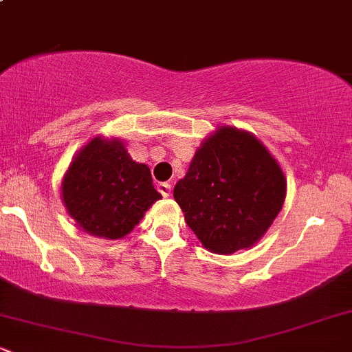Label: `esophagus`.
Here are the masks:
<instances>
[{
	"label": "esophagus",
	"mask_w": 352,
	"mask_h": 352,
	"mask_svg": "<svg viewBox=\"0 0 352 352\" xmlns=\"http://www.w3.org/2000/svg\"><path fill=\"white\" fill-rule=\"evenodd\" d=\"M157 188H159V192L162 193L164 197H170V193H172L170 184H167V182H162V184L157 185Z\"/></svg>",
	"instance_id": "34e87169"
}]
</instances>
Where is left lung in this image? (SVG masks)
<instances>
[{"mask_svg": "<svg viewBox=\"0 0 352 352\" xmlns=\"http://www.w3.org/2000/svg\"><path fill=\"white\" fill-rule=\"evenodd\" d=\"M286 180L265 145L248 132L221 127L197 151L173 188L185 221L213 253L250 248L283 207Z\"/></svg>", "mask_w": 352, "mask_h": 352, "instance_id": "left-lung-1", "label": "left lung"}]
</instances>
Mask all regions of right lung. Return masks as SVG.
Here are the masks:
<instances>
[{"label":"right lung","instance_id":"1","mask_svg":"<svg viewBox=\"0 0 352 352\" xmlns=\"http://www.w3.org/2000/svg\"><path fill=\"white\" fill-rule=\"evenodd\" d=\"M147 165L131 159L119 140L96 137L78 153L63 180V200L69 215L87 233L117 240L139 223L153 201Z\"/></svg>","mask_w":352,"mask_h":352}]
</instances>
